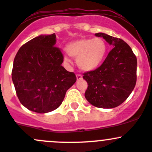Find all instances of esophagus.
Wrapping results in <instances>:
<instances>
[{"label":"esophagus","mask_w":152,"mask_h":152,"mask_svg":"<svg viewBox=\"0 0 152 152\" xmlns=\"http://www.w3.org/2000/svg\"><path fill=\"white\" fill-rule=\"evenodd\" d=\"M76 77H77V80H79L82 79V75H81L77 74L76 75Z\"/></svg>","instance_id":"obj_1"}]
</instances>
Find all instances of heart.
<instances>
[{
	"mask_svg": "<svg viewBox=\"0 0 152 152\" xmlns=\"http://www.w3.org/2000/svg\"><path fill=\"white\" fill-rule=\"evenodd\" d=\"M70 56L77 58V64L83 72H91L98 68L106 56L107 43L100 37L80 38L71 41L66 46ZM64 61L69 63L67 57Z\"/></svg>",
	"mask_w": 152,
	"mask_h": 152,
	"instance_id": "b5f03b06",
	"label": "heart"
}]
</instances>
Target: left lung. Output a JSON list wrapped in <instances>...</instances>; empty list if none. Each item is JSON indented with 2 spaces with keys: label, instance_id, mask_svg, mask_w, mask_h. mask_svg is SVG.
<instances>
[{
  "label": "left lung",
  "instance_id": "obj_1",
  "mask_svg": "<svg viewBox=\"0 0 152 152\" xmlns=\"http://www.w3.org/2000/svg\"><path fill=\"white\" fill-rule=\"evenodd\" d=\"M113 46L106 60L94 71L83 74L88 83L85 97L94 106L112 109L128 98L137 80V58L130 46L120 38L96 33Z\"/></svg>",
  "mask_w": 152,
  "mask_h": 152
}]
</instances>
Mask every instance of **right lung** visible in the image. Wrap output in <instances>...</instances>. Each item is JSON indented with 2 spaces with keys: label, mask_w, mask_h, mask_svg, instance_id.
<instances>
[{
  "label": "right lung",
  "mask_w": 152,
  "mask_h": 152,
  "mask_svg": "<svg viewBox=\"0 0 152 152\" xmlns=\"http://www.w3.org/2000/svg\"><path fill=\"white\" fill-rule=\"evenodd\" d=\"M56 41L55 33L40 34L23 45L14 59L12 79L18 97L37 113L58 109L76 82L75 75L61 65L64 56Z\"/></svg>",
  "instance_id": "1"
}]
</instances>
